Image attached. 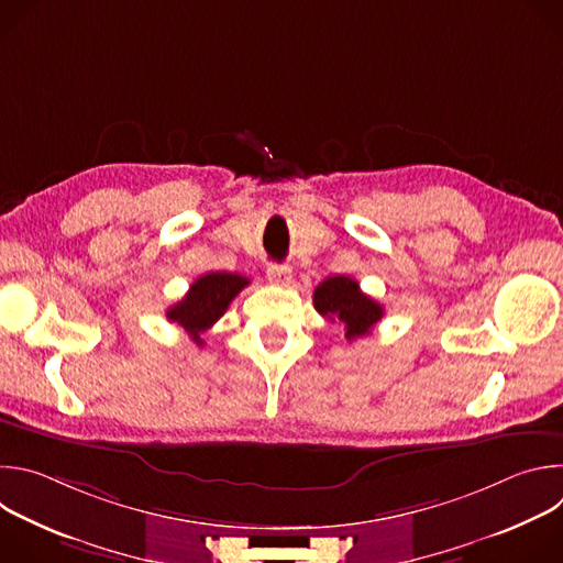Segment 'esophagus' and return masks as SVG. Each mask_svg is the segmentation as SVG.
<instances>
[{
  "mask_svg": "<svg viewBox=\"0 0 563 563\" xmlns=\"http://www.w3.org/2000/svg\"><path fill=\"white\" fill-rule=\"evenodd\" d=\"M267 278H269V283L285 287L291 283V267L289 265H269Z\"/></svg>",
  "mask_w": 563,
  "mask_h": 563,
  "instance_id": "esophagus-1",
  "label": "esophagus"
}]
</instances>
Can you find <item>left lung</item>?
Here are the masks:
<instances>
[{
  "mask_svg": "<svg viewBox=\"0 0 563 563\" xmlns=\"http://www.w3.org/2000/svg\"><path fill=\"white\" fill-rule=\"evenodd\" d=\"M313 307L332 323L345 325V339L354 341L369 334L383 318V307L361 291L358 283L350 276H332L320 283L313 291Z\"/></svg>",
  "mask_w": 563,
  "mask_h": 563,
  "instance_id": "obj_1",
  "label": "left lung"
}]
</instances>
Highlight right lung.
<instances>
[{
	"label": "right lung",
	"instance_id": "right-lung-1",
	"mask_svg": "<svg viewBox=\"0 0 563 563\" xmlns=\"http://www.w3.org/2000/svg\"><path fill=\"white\" fill-rule=\"evenodd\" d=\"M247 285L250 280L240 274L209 272L189 287L180 302L167 309V318L172 323H178L196 341V345H202L200 334L216 323L231 300Z\"/></svg>",
	"mask_w": 563,
	"mask_h": 563
}]
</instances>
